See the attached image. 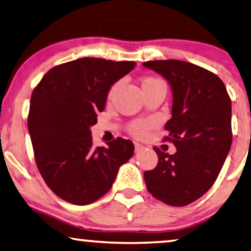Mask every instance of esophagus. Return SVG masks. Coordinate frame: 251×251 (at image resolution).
Masks as SVG:
<instances>
[{
	"instance_id": "1",
	"label": "esophagus",
	"mask_w": 251,
	"mask_h": 251,
	"mask_svg": "<svg viewBox=\"0 0 251 251\" xmlns=\"http://www.w3.org/2000/svg\"><path fill=\"white\" fill-rule=\"evenodd\" d=\"M134 147H135V152H140L144 149V147L140 143H134Z\"/></svg>"
}]
</instances>
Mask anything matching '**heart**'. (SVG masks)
<instances>
[{
	"label": "heart",
	"mask_w": 251,
	"mask_h": 251,
	"mask_svg": "<svg viewBox=\"0 0 251 251\" xmlns=\"http://www.w3.org/2000/svg\"><path fill=\"white\" fill-rule=\"evenodd\" d=\"M161 82H163V81L160 80V78H158V77L147 76L142 80V88L150 87V85H153L156 83H161ZM117 85H118V83H115L110 87L109 91H108V95H107L108 100H110L111 98H113L116 89H117ZM152 126H153V123L151 121L137 119V121H134L130 123L128 127H127V130H128V133L130 134V135H133L134 137L143 138L145 135H147L149 130L152 128Z\"/></svg>",
	"instance_id": "1"
}]
</instances>
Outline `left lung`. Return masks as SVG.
Masks as SVG:
<instances>
[{"instance_id": "1", "label": "left lung", "mask_w": 251, "mask_h": 251, "mask_svg": "<svg viewBox=\"0 0 251 251\" xmlns=\"http://www.w3.org/2000/svg\"><path fill=\"white\" fill-rule=\"evenodd\" d=\"M167 78L173 89V117L166 124L175 154L159 148L158 164L144 173L145 185L156 200L186 206L214 184L232 143L231 99L216 74L178 59L144 62Z\"/></svg>"}]
</instances>
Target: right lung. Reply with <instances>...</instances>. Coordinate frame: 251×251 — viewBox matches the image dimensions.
Returning a JSON list of instances; mask_svg holds the SVG:
<instances>
[{"label": "right lung", "mask_w": 251, "mask_h": 251, "mask_svg": "<svg viewBox=\"0 0 251 251\" xmlns=\"http://www.w3.org/2000/svg\"><path fill=\"white\" fill-rule=\"evenodd\" d=\"M135 66L83 57L54 66L33 89L28 129L36 164L46 185L62 200L91 204L111 188L119 167L134 153L129 140L114 138L95 148L90 127L103 111L108 91Z\"/></svg>", "instance_id": "right-lung-1"}]
</instances>
